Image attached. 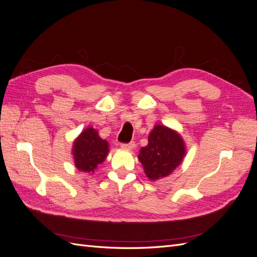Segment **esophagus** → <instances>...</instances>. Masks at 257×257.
I'll return each mask as SVG.
<instances>
[{
	"instance_id": "obj_1",
	"label": "esophagus",
	"mask_w": 257,
	"mask_h": 257,
	"mask_svg": "<svg viewBox=\"0 0 257 257\" xmlns=\"http://www.w3.org/2000/svg\"><path fill=\"white\" fill-rule=\"evenodd\" d=\"M121 148L122 149H125V150H132L135 148V143L134 142H131L128 144H121Z\"/></svg>"
}]
</instances>
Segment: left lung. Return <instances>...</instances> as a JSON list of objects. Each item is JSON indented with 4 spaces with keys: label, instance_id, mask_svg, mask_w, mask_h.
<instances>
[{
    "label": "left lung",
    "instance_id": "obj_1",
    "mask_svg": "<svg viewBox=\"0 0 257 257\" xmlns=\"http://www.w3.org/2000/svg\"><path fill=\"white\" fill-rule=\"evenodd\" d=\"M185 152L183 139L176 131L157 124L148 137V145L139 151L138 160L147 177L155 181L172 174L182 163Z\"/></svg>",
    "mask_w": 257,
    "mask_h": 257
}]
</instances>
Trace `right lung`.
Instances as JSON below:
<instances>
[{
	"label": "right lung",
	"mask_w": 257,
	"mask_h": 257,
	"mask_svg": "<svg viewBox=\"0 0 257 257\" xmlns=\"http://www.w3.org/2000/svg\"><path fill=\"white\" fill-rule=\"evenodd\" d=\"M108 147V143L98 136L96 130L93 127L85 128L74 142L75 166L80 172L93 174L96 167L106 159L109 152Z\"/></svg>",
	"instance_id": "add662e5"
}]
</instances>
